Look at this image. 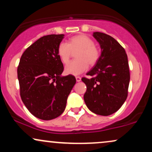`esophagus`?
Masks as SVG:
<instances>
[{
    "label": "esophagus",
    "mask_w": 152,
    "mask_h": 152,
    "mask_svg": "<svg viewBox=\"0 0 152 152\" xmlns=\"http://www.w3.org/2000/svg\"><path fill=\"white\" fill-rule=\"evenodd\" d=\"M76 81H77V82H80L81 81V78L79 77V76H76Z\"/></svg>",
    "instance_id": "34e87169"
}]
</instances>
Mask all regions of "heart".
<instances>
[{
  "instance_id": "b5f03b06",
  "label": "heart",
  "mask_w": 152,
  "mask_h": 152,
  "mask_svg": "<svg viewBox=\"0 0 152 152\" xmlns=\"http://www.w3.org/2000/svg\"><path fill=\"white\" fill-rule=\"evenodd\" d=\"M76 52L77 59L73 60L65 66L64 71L68 75L81 74L88 69V64H96L100 56L98 49L95 47L94 42L85 34H79L71 37L69 42H61L58 46L57 53L63 63L69 61L72 52Z\"/></svg>"
}]
</instances>
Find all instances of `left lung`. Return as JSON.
Instances as JSON below:
<instances>
[{
	"label": "left lung",
	"mask_w": 152,
	"mask_h": 152,
	"mask_svg": "<svg viewBox=\"0 0 152 152\" xmlns=\"http://www.w3.org/2000/svg\"><path fill=\"white\" fill-rule=\"evenodd\" d=\"M101 54L94 68L87 73L92 78H82L87 90L83 96L91 112L107 116L121 107L127 97L129 69L125 49L111 36L95 32Z\"/></svg>",
	"instance_id": "1"
}]
</instances>
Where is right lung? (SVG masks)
Returning a JSON list of instances; mask_svg holds the SVG:
<instances>
[{"mask_svg":"<svg viewBox=\"0 0 152 152\" xmlns=\"http://www.w3.org/2000/svg\"><path fill=\"white\" fill-rule=\"evenodd\" d=\"M64 37V34H49L39 38L24 52L18 67L22 100L41 120L62 114L76 82L72 75L61 76L64 66L57 49Z\"/></svg>","mask_w":152,"mask_h":152,"instance_id":"1","label":"right lung"}]
</instances>
